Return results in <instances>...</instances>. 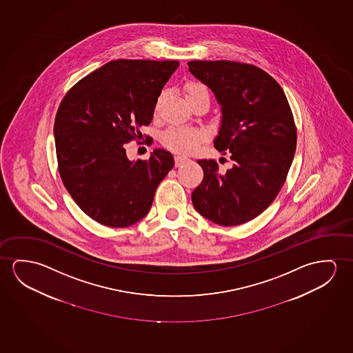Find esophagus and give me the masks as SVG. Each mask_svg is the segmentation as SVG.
<instances>
[{"label":"esophagus","mask_w":353,"mask_h":353,"mask_svg":"<svg viewBox=\"0 0 353 353\" xmlns=\"http://www.w3.org/2000/svg\"><path fill=\"white\" fill-rule=\"evenodd\" d=\"M188 161V159L185 157H174V166L176 168H179V166H181V165H183V163H187Z\"/></svg>","instance_id":"esophagus-1"}]
</instances>
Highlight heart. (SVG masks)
Here are the masks:
<instances>
[{"instance_id":"b5f03b06","label":"heart","mask_w":353,"mask_h":353,"mask_svg":"<svg viewBox=\"0 0 353 353\" xmlns=\"http://www.w3.org/2000/svg\"><path fill=\"white\" fill-rule=\"evenodd\" d=\"M201 95L209 97L208 88L204 84L193 81V83L185 85V98L188 101H190L192 99L201 97ZM161 99H163V95H160L157 99L155 110L159 109ZM204 138L205 136L201 130L171 127L163 132V136H161V143H163V147L168 148L172 152L190 154V152H196L201 145V141H204Z\"/></svg>"}]
</instances>
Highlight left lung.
<instances>
[{
  "mask_svg": "<svg viewBox=\"0 0 353 353\" xmlns=\"http://www.w3.org/2000/svg\"><path fill=\"white\" fill-rule=\"evenodd\" d=\"M190 72L223 106L214 147L232 160H198L204 171L192 193L196 212L221 226L248 223L276 198L288 177L297 128L285 92L259 67L234 61H190Z\"/></svg>",
  "mask_w": 353,
  "mask_h": 353,
  "instance_id": "left-lung-1",
  "label": "left lung"
}]
</instances>
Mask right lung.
<instances>
[{"label":"right lung","instance_id":"add662e5","mask_svg":"<svg viewBox=\"0 0 353 353\" xmlns=\"http://www.w3.org/2000/svg\"><path fill=\"white\" fill-rule=\"evenodd\" d=\"M179 61L116 60L81 78L54 117L59 172L77 205L97 223L127 228L152 208L159 183L174 168L157 149L130 161L125 143L152 122L157 98Z\"/></svg>","mask_w":353,"mask_h":353}]
</instances>
